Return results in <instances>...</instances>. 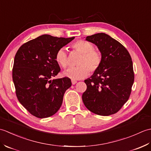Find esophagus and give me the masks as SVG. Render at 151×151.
<instances>
[{"label": "esophagus", "instance_id": "esophagus-1", "mask_svg": "<svg viewBox=\"0 0 151 151\" xmlns=\"http://www.w3.org/2000/svg\"><path fill=\"white\" fill-rule=\"evenodd\" d=\"M71 82H72V84H73V85H75V84H76V83L77 82H76V81H74V80H72V81H71Z\"/></svg>", "mask_w": 151, "mask_h": 151}]
</instances>
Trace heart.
<instances>
[{
  "label": "heart",
  "mask_w": 151,
  "mask_h": 151,
  "mask_svg": "<svg viewBox=\"0 0 151 151\" xmlns=\"http://www.w3.org/2000/svg\"><path fill=\"white\" fill-rule=\"evenodd\" d=\"M73 49L81 54L78 62V67H70L63 72V75L71 80H80L86 77L89 72L93 73L100 67L102 61L101 54L93 49L90 43L84 40H78L74 43ZM56 60L63 68L68 65V55L65 48H60L56 54Z\"/></svg>",
  "instance_id": "1"
}]
</instances>
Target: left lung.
<instances>
[{
    "mask_svg": "<svg viewBox=\"0 0 151 151\" xmlns=\"http://www.w3.org/2000/svg\"><path fill=\"white\" fill-rule=\"evenodd\" d=\"M101 54L100 67L84 81L82 94L86 107L95 114L108 116L120 110L129 99L134 81L130 54L119 41L105 33L86 37Z\"/></svg>",
    "mask_w": 151,
    "mask_h": 151,
    "instance_id": "1",
    "label": "left lung"
}]
</instances>
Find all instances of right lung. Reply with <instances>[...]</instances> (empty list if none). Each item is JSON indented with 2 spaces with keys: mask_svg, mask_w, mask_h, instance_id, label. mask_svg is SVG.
<instances>
[{
  "mask_svg": "<svg viewBox=\"0 0 151 151\" xmlns=\"http://www.w3.org/2000/svg\"><path fill=\"white\" fill-rule=\"evenodd\" d=\"M74 39L44 34L22 45L16 53L12 71L16 95L35 117L52 116L62 106L71 81L67 77L52 79L60 71L56 54Z\"/></svg>",
  "mask_w": 151,
  "mask_h": 151,
  "instance_id": "add662e5",
  "label": "right lung"
}]
</instances>
